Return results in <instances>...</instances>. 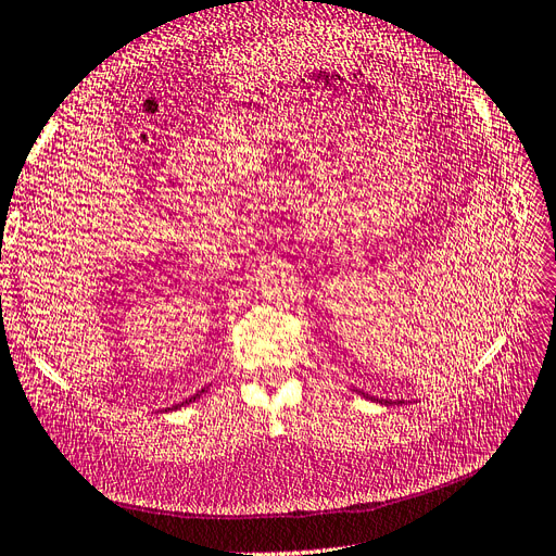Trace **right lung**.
<instances>
[{
	"label": "right lung",
	"mask_w": 556,
	"mask_h": 556,
	"mask_svg": "<svg viewBox=\"0 0 556 556\" xmlns=\"http://www.w3.org/2000/svg\"><path fill=\"white\" fill-rule=\"evenodd\" d=\"M201 392H204V390H201ZM197 396H199V394H194V396H192V399H188V401H185V403H190V401H194V399H197Z\"/></svg>",
	"instance_id": "obj_1"
}]
</instances>
